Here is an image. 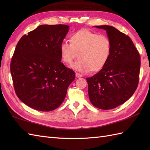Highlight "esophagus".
<instances>
[{
    "label": "esophagus",
    "instance_id": "obj_1",
    "mask_svg": "<svg viewBox=\"0 0 150 150\" xmlns=\"http://www.w3.org/2000/svg\"><path fill=\"white\" fill-rule=\"evenodd\" d=\"M75 76H76V77H77V78H79V77H82V75L81 74V73H76Z\"/></svg>",
    "mask_w": 150,
    "mask_h": 150
}]
</instances>
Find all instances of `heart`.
Listing matches in <instances>:
<instances>
[{
	"label": "heart",
	"mask_w": 150,
	"mask_h": 150,
	"mask_svg": "<svg viewBox=\"0 0 150 150\" xmlns=\"http://www.w3.org/2000/svg\"><path fill=\"white\" fill-rule=\"evenodd\" d=\"M69 41L70 43L60 44V52L62 60L68 64H71L79 53V60L71 66L77 71L82 73L98 71L109 59L111 41L106 35L82 29L73 33Z\"/></svg>",
	"instance_id": "1"
}]
</instances>
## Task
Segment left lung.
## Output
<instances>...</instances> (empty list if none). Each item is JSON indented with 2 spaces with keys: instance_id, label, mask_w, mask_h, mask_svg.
<instances>
[{
  "instance_id": "left-lung-1",
  "label": "left lung",
  "mask_w": 150,
  "mask_h": 150,
  "mask_svg": "<svg viewBox=\"0 0 150 150\" xmlns=\"http://www.w3.org/2000/svg\"><path fill=\"white\" fill-rule=\"evenodd\" d=\"M95 27L106 31L111 41V52L100 71L86 78L89 98L99 109H113L128 100L137 88L141 57L128 35L113 26Z\"/></svg>"
}]
</instances>
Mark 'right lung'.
<instances>
[{
  "label": "right lung",
  "instance_id": "1",
  "mask_svg": "<svg viewBox=\"0 0 150 150\" xmlns=\"http://www.w3.org/2000/svg\"><path fill=\"white\" fill-rule=\"evenodd\" d=\"M69 26L40 25L19 40L10 70L15 93L36 110L50 111L60 106L75 72L60 62V45Z\"/></svg>",
  "mask_w": 150,
  "mask_h": 150
}]
</instances>
